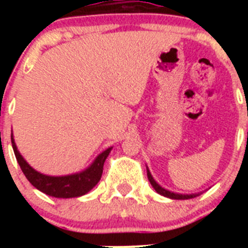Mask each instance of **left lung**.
<instances>
[{
	"label": "left lung",
	"mask_w": 248,
	"mask_h": 248,
	"mask_svg": "<svg viewBox=\"0 0 248 248\" xmlns=\"http://www.w3.org/2000/svg\"><path fill=\"white\" fill-rule=\"evenodd\" d=\"M146 172H148V179L149 181H150L151 186L154 187L155 191L157 192V194L163 195V196H165V198H169V199H174V200H187V199H192V198H196L199 194H191V195H183V194H176V192H171L169 191V190H165L164 187H161V186L159 185V184L156 183V181L153 179V176H151L150 171H149V169H146Z\"/></svg>",
	"instance_id": "left-lung-1"
}]
</instances>
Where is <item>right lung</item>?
<instances>
[{
	"label": "right lung",
	"instance_id": "right-lung-1",
	"mask_svg": "<svg viewBox=\"0 0 248 248\" xmlns=\"http://www.w3.org/2000/svg\"><path fill=\"white\" fill-rule=\"evenodd\" d=\"M11 141H12V148L15 151V155H16L17 163H18L25 176L27 177V180L39 191L59 199L79 198V196H83V195L91 191L94 186L99 183L103 174L104 161L111 150V148H108L107 150L103 151L102 154L95 157L93 164L83 171L65 175V176H48V175H43L36 171L33 168L28 165L27 161L23 159V156L17 150L12 134H11Z\"/></svg>",
	"mask_w": 248,
	"mask_h": 248
}]
</instances>
